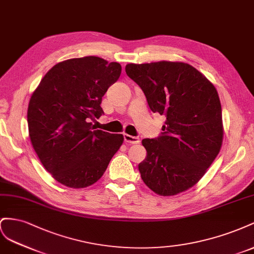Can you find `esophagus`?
I'll return each instance as SVG.
<instances>
[{
  "label": "esophagus",
  "instance_id": "1",
  "mask_svg": "<svg viewBox=\"0 0 254 254\" xmlns=\"http://www.w3.org/2000/svg\"><path fill=\"white\" fill-rule=\"evenodd\" d=\"M123 138H125L126 142H128V143H132V144L139 143V138H138V137H136V136H131V135L125 134V135H123Z\"/></svg>",
  "mask_w": 254,
  "mask_h": 254
}]
</instances>
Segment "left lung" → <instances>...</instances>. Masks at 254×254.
Returning <instances> with one entry per match:
<instances>
[{
  "label": "left lung",
  "instance_id": "obj_1",
  "mask_svg": "<svg viewBox=\"0 0 254 254\" xmlns=\"http://www.w3.org/2000/svg\"><path fill=\"white\" fill-rule=\"evenodd\" d=\"M126 72L143 91L150 110L166 117L162 134L141 141L147 150L138 165L142 181L161 195L187 190L204 176L221 148L218 92L185 63L128 64Z\"/></svg>",
  "mask_w": 254,
  "mask_h": 254
}]
</instances>
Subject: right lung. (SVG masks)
Masks as SVG:
<instances>
[{
  "instance_id": "1",
  "label": "right lung",
  "mask_w": 254,
  "mask_h": 254,
  "mask_svg": "<svg viewBox=\"0 0 254 254\" xmlns=\"http://www.w3.org/2000/svg\"><path fill=\"white\" fill-rule=\"evenodd\" d=\"M121 74L118 63L97 56L56 64L33 92L28 134L43 167L71 188L90 186L103 176L123 135L95 129L104 114L101 102Z\"/></svg>"
}]
</instances>
